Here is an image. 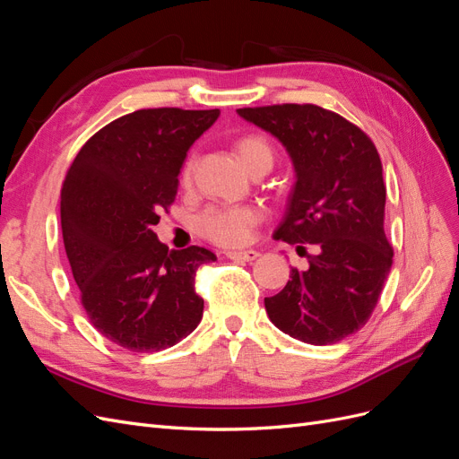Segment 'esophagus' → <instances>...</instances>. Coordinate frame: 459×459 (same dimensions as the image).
Masks as SVG:
<instances>
[{
    "mask_svg": "<svg viewBox=\"0 0 459 459\" xmlns=\"http://www.w3.org/2000/svg\"><path fill=\"white\" fill-rule=\"evenodd\" d=\"M226 256L230 260H235V262H253L256 260L260 255L256 251H228Z\"/></svg>",
    "mask_w": 459,
    "mask_h": 459,
    "instance_id": "esophagus-1",
    "label": "esophagus"
}]
</instances>
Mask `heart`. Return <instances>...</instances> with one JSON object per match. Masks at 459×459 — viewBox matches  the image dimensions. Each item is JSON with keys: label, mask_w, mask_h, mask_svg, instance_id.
<instances>
[{"label": "heart", "mask_w": 459, "mask_h": 459, "mask_svg": "<svg viewBox=\"0 0 459 459\" xmlns=\"http://www.w3.org/2000/svg\"><path fill=\"white\" fill-rule=\"evenodd\" d=\"M235 147H238V155L248 170L256 169L262 162H272L273 159L270 143L256 134L239 137ZM193 166H195V159L189 157L182 172L186 182L193 172ZM262 218L264 214L256 204H214L197 216L195 228L203 238L216 245L243 247L253 239L255 228L260 224Z\"/></svg>", "instance_id": "1"}]
</instances>
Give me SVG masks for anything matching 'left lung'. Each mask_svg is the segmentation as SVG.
Wrapping results in <instances>:
<instances>
[{
    "instance_id": "1",
    "label": "left lung",
    "mask_w": 459,
    "mask_h": 459,
    "mask_svg": "<svg viewBox=\"0 0 459 459\" xmlns=\"http://www.w3.org/2000/svg\"><path fill=\"white\" fill-rule=\"evenodd\" d=\"M238 115L272 134L293 162L295 186L273 238L317 247L307 270L293 268L280 293L264 299L268 317L297 341L339 342L366 325L393 264L379 152L352 122L317 105Z\"/></svg>"
}]
</instances>
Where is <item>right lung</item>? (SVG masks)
<instances>
[{
    "label": "right lung",
    "instance_id": "add662e5",
    "mask_svg": "<svg viewBox=\"0 0 459 459\" xmlns=\"http://www.w3.org/2000/svg\"><path fill=\"white\" fill-rule=\"evenodd\" d=\"M218 117L220 108L135 110L91 135L66 172L61 228L82 307L122 349H170L201 322L195 273L216 255L195 245L169 251L152 226L176 199L189 147Z\"/></svg>",
    "mask_w": 459,
    "mask_h": 459
}]
</instances>
